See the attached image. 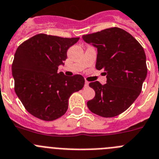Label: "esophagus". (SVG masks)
Returning <instances> with one entry per match:
<instances>
[{"instance_id": "34e87169", "label": "esophagus", "mask_w": 159, "mask_h": 159, "mask_svg": "<svg viewBox=\"0 0 159 159\" xmlns=\"http://www.w3.org/2000/svg\"><path fill=\"white\" fill-rule=\"evenodd\" d=\"M85 87H89V81H85Z\"/></svg>"}]
</instances>
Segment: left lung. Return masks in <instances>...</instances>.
Segmentation results:
<instances>
[{
	"mask_svg": "<svg viewBox=\"0 0 159 159\" xmlns=\"http://www.w3.org/2000/svg\"><path fill=\"white\" fill-rule=\"evenodd\" d=\"M84 41L97 48V70H104L107 83H89L95 91L87 106L94 114L114 117L128 109L141 93L147 74L143 47L128 31L110 28L84 35Z\"/></svg>",
	"mask_w": 159,
	"mask_h": 159,
	"instance_id": "8db88e82",
	"label": "left lung"
}]
</instances>
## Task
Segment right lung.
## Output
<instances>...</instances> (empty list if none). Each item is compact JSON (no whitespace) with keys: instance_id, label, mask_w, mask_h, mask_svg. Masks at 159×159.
<instances>
[{"instance_id":"add662e5","label":"right lung","mask_w":159,"mask_h":159,"mask_svg":"<svg viewBox=\"0 0 159 159\" xmlns=\"http://www.w3.org/2000/svg\"><path fill=\"white\" fill-rule=\"evenodd\" d=\"M79 38L38 34L18 47L12 65L15 92L27 111L42 120L52 121L66 113L71 94L84 86L80 74L58 73L67 50Z\"/></svg>"}]
</instances>
